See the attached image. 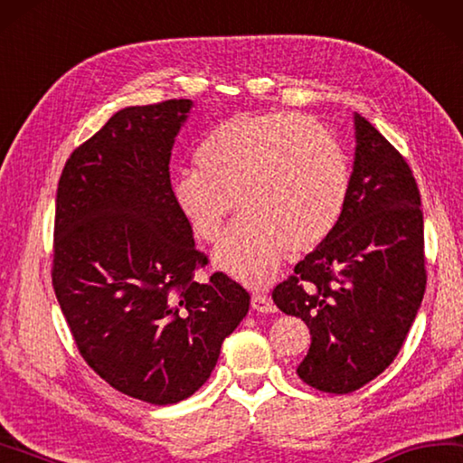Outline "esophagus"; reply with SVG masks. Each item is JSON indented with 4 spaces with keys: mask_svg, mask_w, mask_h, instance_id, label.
I'll return each mask as SVG.
<instances>
[{
    "mask_svg": "<svg viewBox=\"0 0 463 463\" xmlns=\"http://www.w3.org/2000/svg\"><path fill=\"white\" fill-rule=\"evenodd\" d=\"M250 306H253V309H257V312L260 314H273L275 312V304L273 299L267 296V293L263 291H255L253 293V299H250Z\"/></svg>",
    "mask_w": 463,
    "mask_h": 463,
    "instance_id": "obj_1",
    "label": "esophagus"
}]
</instances>
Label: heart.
I'll list each match as a JSON object with an SVG mask.
<instances>
[{
  "mask_svg": "<svg viewBox=\"0 0 463 463\" xmlns=\"http://www.w3.org/2000/svg\"><path fill=\"white\" fill-rule=\"evenodd\" d=\"M194 159L196 170L175 174L172 198L210 245L222 241L237 200L247 214L216 260L241 279H269L285 250H312L340 221L346 157L332 133L306 115H232L206 133Z\"/></svg>",
  "mask_w": 463,
  "mask_h": 463,
  "instance_id": "heart-1",
  "label": "heart"
}]
</instances>
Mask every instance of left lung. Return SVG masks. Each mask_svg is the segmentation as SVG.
I'll use <instances>...</instances> for the list:
<instances>
[{"mask_svg": "<svg viewBox=\"0 0 463 463\" xmlns=\"http://www.w3.org/2000/svg\"><path fill=\"white\" fill-rule=\"evenodd\" d=\"M335 229L273 289L301 317L312 346L298 374L317 391L348 394L389 366L425 293L421 196L409 164L363 115Z\"/></svg>", "mask_w": 463, "mask_h": 463, "instance_id": "obj_1", "label": "left lung"}]
</instances>
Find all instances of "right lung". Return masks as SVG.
<instances>
[{
	"label": "right lung",
	"mask_w": 463,
	"mask_h": 463,
	"mask_svg": "<svg viewBox=\"0 0 463 463\" xmlns=\"http://www.w3.org/2000/svg\"><path fill=\"white\" fill-rule=\"evenodd\" d=\"M190 99L117 111L66 159L52 285L80 356L128 397L174 405L214 371L250 296L208 265L175 206L170 157Z\"/></svg>",
	"instance_id": "right-lung-1"
}]
</instances>
